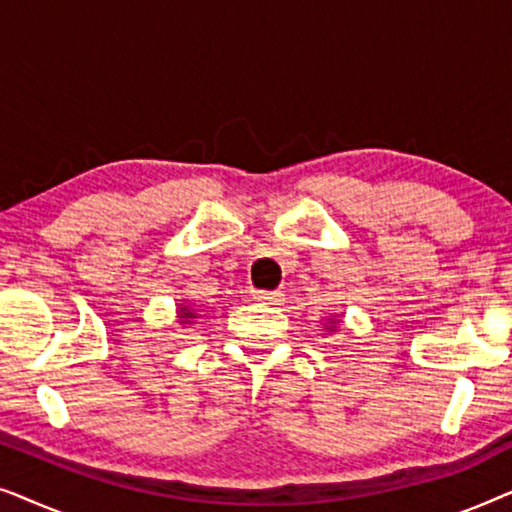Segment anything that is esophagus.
Returning <instances> with one entry per match:
<instances>
[{"label":"esophagus","instance_id":"esophagus-1","mask_svg":"<svg viewBox=\"0 0 512 512\" xmlns=\"http://www.w3.org/2000/svg\"><path fill=\"white\" fill-rule=\"evenodd\" d=\"M254 298H256V303H261V305H282L284 303V293H279V291H256Z\"/></svg>","mask_w":512,"mask_h":512}]
</instances>
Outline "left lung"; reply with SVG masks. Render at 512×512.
<instances>
[{
	"mask_svg": "<svg viewBox=\"0 0 512 512\" xmlns=\"http://www.w3.org/2000/svg\"><path fill=\"white\" fill-rule=\"evenodd\" d=\"M340 324H342V319L338 317V314H333V317L328 319V324H326V331H328V333H335V331H338V328H340Z\"/></svg>",
	"mask_w": 512,
	"mask_h": 512,
	"instance_id": "1",
	"label": "left lung"
}]
</instances>
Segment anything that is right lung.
I'll return each instance as SVG.
<instances>
[{
	"label": "right lung",
	"instance_id": "obj_1",
	"mask_svg": "<svg viewBox=\"0 0 512 512\" xmlns=\"http://www.w3.org/2000/svg\"><path fill=\"white\" fill-rule=\"evenodd\" d=\"M200 310H195L193 305H184V303H179L177 305V321H179V326H191V324H195V319H200L202 314H198Z\"/></svg>",
	"mask_w": 512,
	"mask_h": 512
}]
</instances>
